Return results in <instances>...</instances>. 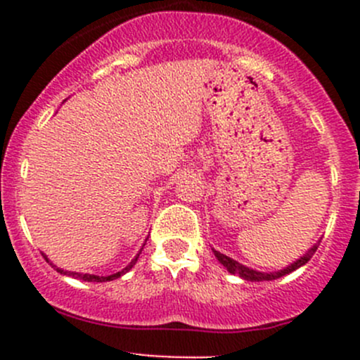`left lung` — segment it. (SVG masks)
Segmentation results:
<instances>
[{
  "mask_svg": "<svg viewBox=\"0 0 360 360\" xmlns=\"http://www.w3.org/2000/svg\"><path fill=\"white\" fill-rule=\"evenodd\" d=\"M319 244H315L314 248L308 249L307 252L303 254V256L300 257L297 261H294V263L289 264V266H285L284 270H278V271H271V274H264V271H256V270H250V268L244 266V264H240L238 261L231 259V257H228L226 254H221L217 252V250H214V256L217 257V261H219L221 264H223L224 268H226L230 274L233 275H238V277H242L244 281H250V282H261V281H275V278H281L284 277V275L291 274V271L297 270L300 266H303L304 263H308L310 261V257L314 256L315 250H317Z\"/></svg>",
  "mask_w": 360,
  "mask_h": 360,
  "instance_id": "left-lung-1",
  "label": "left lung"
}]
</instances>
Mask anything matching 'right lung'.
Here are the masks:
<instances>
[{"label":"right lung","mask_w":360,"mask_h":360,"mask_svg":"<svg viewBox=\"0 0 360 360\" xmlns=\"http://www.w3.org/2000/svg\"><path fill=\"white\" fill-rule=\"evenodd\" d=\"M139 254H137V256L134 257V259L130 261V263L127 264V266L123 268L122 271H116V274L108 275V277H99V275H90V274H78V271H64V270H60V268H57V271H59V274L69 275V277L79 278V281H83V282H108V281H115V278H120V277H122V275H125L127 271H129L130 268H132L134 264H136V261H137V257H139ZM45 259H46V256H45ZM46 261H49V259H46ZM52 266H53V264H52Z\"/></svg>","instance_id":"right-lung-1"}]
</instances>
